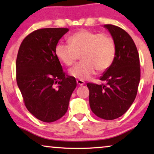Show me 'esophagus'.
<instances>
[{
	"label": "esophagus",
	"mask_w": 154,
	"mask_h": 154,
	"mask_svg": "<svg viewBox=\"0 0 154 154\" xmlns=\"http://www.w3.org/2000/svg\"><path fill=\"white\" fill-rule=\"evenodd\" d=\"M76 83H77L78 85H81V86L83 85L84 84H85V82H84V81H83V80H80V79H78V80H77Z\"/></svg>",
	"instance_id": "34e87169"
}]
</instances>
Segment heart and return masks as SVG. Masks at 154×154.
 Instances as JSON below:
<instances>
[{
	"mask_svg": "<svg viewBox=\"0 0 154 154\" xmlns=\"http://www.w3.org/2000/svg\"><path fill=\"white\" fill-rule=\"evenodd\" d=\"M68 41L69 44L59 43L56 45L55 54L66 66L73 65L81 54L83 62L69 70V74L75 79L85 80L97 70L99 72L106 71L114 60V41L106 33L82 29L70 35Z\"/></svg>",
	"mask_w": 154,
	"mask_h": 154,
	"instance_id": "heart-1",
	"label": "heart"
}]
</instances>
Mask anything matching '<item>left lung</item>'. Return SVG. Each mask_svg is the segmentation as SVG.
<instances>
[{"label": "left lung", "mask_w": 154, "mask_h": 154, "mask_svg": "<svg viewBox=\"0 0 154 154\" xmlns=\"http://www.w3.org/2000/svg\"><path fill=\"white\" fill-rule=\"evenodd\" d=\"M110 32L116 46L114 60L104 71L101 85L88 83L90 106L97 116L113 120L128 110L137 93L140 81V57L131 36L112 24L104 26Z\"/></svg>", "instance_id": "1"}]
</instances>
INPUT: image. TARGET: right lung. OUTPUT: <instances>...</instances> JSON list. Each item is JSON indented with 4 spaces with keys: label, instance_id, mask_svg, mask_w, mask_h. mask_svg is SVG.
Returning a JSON list of instances; mask_svg holds the SVG:
<instances>
[{
    "label": "right lung",
    "instance_id": "right-lung-1",
    "mask_svg": "<svg viewBox=\"0 0 154 154\" xmlns=\"http://www.w3.org/2000/svg\"><path fill=\"white\" fill-rule=\"evenodd\" d=\"M68 31L67 28L33 31L23 40L17 57V83L25 106L45 123L57 121L66 113L76 87L75 79L65 75L55 54L56 45Z\"/></svg>",
    "mask_w": 154,
    "mask_h": 154
}]
</instances>
